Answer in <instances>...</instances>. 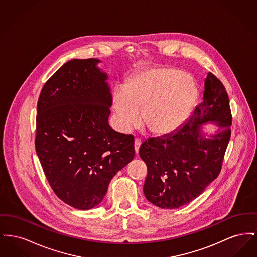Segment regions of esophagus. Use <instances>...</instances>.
<instances>
[{"label": "esophagus", "instance_id": "obj_1", "mask_svg": "<svg viewBox=\"0 0 257 257\" xmlns=\"http://www.w3.org/2000/svg\"><path fill=\"white\" fill-rule=\"evenodd\" d=\"M141 145H142V141H141L139 138H136V139H135V152H136V153L139 152V149H140Z\"/></svg>", "mask_w": 257, "mask_h": 257}]
</instances>
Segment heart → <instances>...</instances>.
Returning <instances> with one entry per match:
<instances>
[{"label":"heart","instance_id":"obj_1","mask_svg":"<svg viewBox=\"0 0 257 257\" xmlns=\"http://www.w3.org/2000/svg\"><path fill=\"white\" fill-rule=\"evenodd\" d=\"M197 96L194 81L179 69L156 67L140 74L113 95L116 126L128 132L143 120L150 132L170 134L187 119Z\"/></svg>","mask_w":257,"mask_h":257}]
</instances>
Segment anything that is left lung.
<instances>
[{"instance_id":"left-lung-1","label":"left lung","mask_w":257,"mask_h":257,"mask_svg":"<svg viewBox=\"0 0 257 257\" xmlns=\"http://www.w3.org/2000/svg\"><path fill=\"white\" fill-rule=\"evenodd\" d=\"M211 121L219 131L206 138L201 126ZM232 115L225 87L209 72L203 102L193 115L171 134L145 141L139 154L147 164L144 193L164 209L181 207L197 196L220 174L231 136Z\"/></svg>"}]
</instances>
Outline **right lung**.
<instances>
[{
  "instance_id": "add662e5",
  "label": "right lung",
  "mask_w": 257,
  "mask_h": 257,
  "mask_svg": "<svg viewBox=\"0 0 257 257\" xmlns=\"http://www.w3.org/2000/svg\"><path fill=\"white\" fill-rule=\"evenodd\" d=\"M99 60H71L41 89L36 151L57 196L80 210L95 207L116 172L135 156L133 135L110 128L108 76Z\"/></svg>"
}]
</instances>
